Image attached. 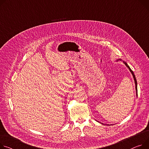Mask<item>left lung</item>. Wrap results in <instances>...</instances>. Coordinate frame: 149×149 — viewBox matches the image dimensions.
<instances>
[{
    "instance_id": "left-lung-1",
    "label": "left lung",
    "mask_w": 149,
    "mask_h": 149,
    "mask_svg": "<svg viewBox=\"0 0 149 149\" xmlns=\"http://www.w3.org/2000/svg\"><path fill=\"white\" fill-rule=\"evenodd\" d=\"M122 61V59H118L117 60H116V61ZM123 62L124 63V64L126 65V66H127L128 68H129V70H130V72L131 73V74H132V76H133V78H134V82H135V90H136V96H137V82H136V78H135V75H134V72H132V70L131 69V68L130 67V66L128 65V64L126 63L125 61H123Z\"/></svg>"
}]
</instances>
